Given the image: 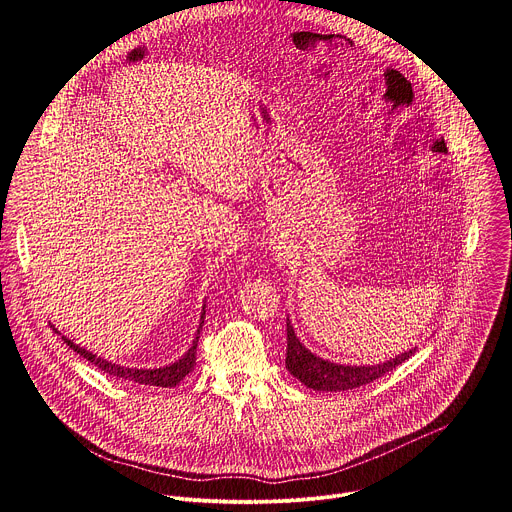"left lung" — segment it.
<instances>
[{
    "instance_id": "obj_1",
    "label": "left lung",
    "mask_w": 512,
    "mask_h": 512,
    "mask_svg": "<svg viewBox=\"0 0 512 512\" xmlns=\"http://www.w3.org/2000/svg\"><path fill=\"white\" fill-rule=\"evenodd\" d=\"M415 348L397 354L395 358L381 362V364H369V367H346V364H336L330 360H324L316 356L312 350H308L300 338L294 332V326L287 320V356H285V369L289 375H294L302 385L314 389V391H352L356 387L369 385L377 379H381L385 373L397 369L401 362H405Z\"/></svg>"
}]
</instances>
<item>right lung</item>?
Segmentation results:
<instances>
[{"instance_id": "add662e5", "label": "right lung", "mask_w": 512, "mask_h": 512, "mask_svg": "<svg viewBox=\"0 0 512 512\" xmlns=\"http://www.w3.org/2000/svg\"><path fill=\"white\" fill-rule=\"evenodd\" d=\"M202 324H204V310H202L200 326H198V332H196V338H194L190 350L180 360H176V362H172V364H168V367H162V369H129V367H121V364L109 362V360H105V358H101V356L81 348L79 344L70 342L68 338H64V336L62 338L77 354H81L83 358L93 362L97 369H101L103 373H109L111 377L125 379V381H131V383H139V385H150V387H176L196 367V346H198Z\"/></svg>"}]
</instances>
